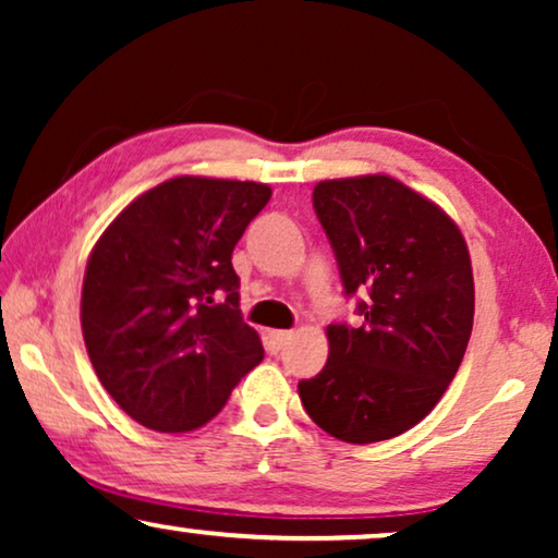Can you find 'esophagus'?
I'll return each mask as SVG.
<instances>
[{
    "label": "esophagus",
    "mask_w": 558,
    "mask_h": 558,
    "mask_svg": "<svg viewBox=\"0 0 558 558\" xmlns=\"http://www.w3.org/2000/svg\"><path fill=\"white\" fill-rule=\"evenodd\" d=\"M292 340V330H269V342L274 350H281Z\"/></svg>",
    "instance_id": "34e87169"
}]
</instances>
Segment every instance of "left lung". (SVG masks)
<instances>
[{
    "label": "left lung",
    "mask_w": 558,
    "mask_h": 558,
    "mask_svg": "<svg viewBox=\"0 0 558 558\" xmlns=\"http://www.w3.org/2000/svg\"><path fill=\"white\" fill-rule=\"evenodd\" d=\"M315 213L361 327L330 325V357L300 380L312 422L350 445L416 426L452 384L475 317L470 251L452 218L388 174L323 180Z\"/></svg>",
    "instance_id": "left-lung-1"
}]
</instances>
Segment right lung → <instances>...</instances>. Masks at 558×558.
<instances>
[{
    "label": "right lung",
    "mask_w": 558,
    "mask_h": 558,
    "mask_svg": "<svg viewBox=\"0 0 558 558\" xmlns=\"http://www.w3.org/2000/svg\"><path fill=\"white\" fill-rule=\"evenodd\" d=\"M269 197L264 182L182 174L134 197L90 251L81 292L88 357L147 429L208 424L262 363L231 254Z\"/></svg>",
    "instance_id": "right-lung-1"
}]
</instances>
